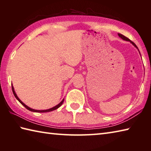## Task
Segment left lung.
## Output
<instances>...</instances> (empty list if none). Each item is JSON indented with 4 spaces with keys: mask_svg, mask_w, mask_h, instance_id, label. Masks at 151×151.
Wrapping results in <instances>:
<instances>
[{
    "mask_svg": "<svg viewBox=\"0 0 151 151\" xmlns=\"http://www.w3.org/2000/svg\"><path fill=\"white\" fill-rule=\"evenodd\" d=\"M118 35H119V37H120L122 38V40H125V41H128V42H130L131 43H132V44H133L134 46H135V47L136 48H137V49H138V47H137V45L135 44V43H134L133 42H131V41L129 39V38H127V37L124 36V35H122V34H118ZM138 50H139V49H138Z\"/></svg>",
    "mask_w": 151,
    "mask_h": 151,
    "instance_id": "left-lung-1",
    "label": "left lung"
}]
</instances>
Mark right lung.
<instances>
[{
	"mask_svg": "<svg viewBox=\"0 0 151 151\" xmlns=\"http://www.w3.org/2000/svg\"><path fill=\"white\" fill-rule=\"evenodd\" d=\"M12 89L13 94H14V96H15V98H16V99H17V100L19 101V102H20V104H22V105H23L24 107H25V108H26V109H28V110L31 111H34V112H40V113H44V112H49V111H51L55 110V109H57V108H59V107L62 105L63 103V102H64V99H63L59 104H57V106H54V107H53V108H50V109H43V110H36V109H32V108H29V107H28V106H26L25 104L23 103L20 99H19V98L17 96V95H16V92H15V91H14V88L12 84Z\"/></svg>",
	"mask_w": 151,
	"mask_h": 151,
	"instance_id": "add662e5",
	"label": "right lung"
}]
</instances>
